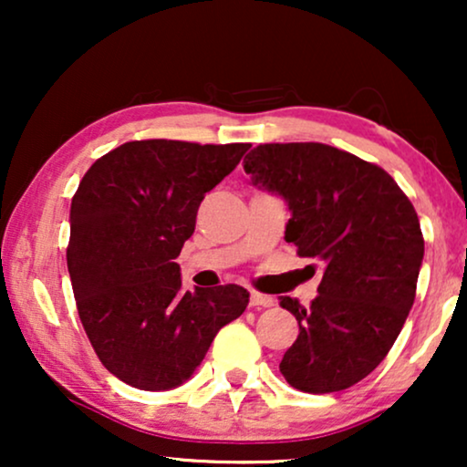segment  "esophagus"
Returning a JSON list of instances; mask_svg holds the SVG:
<instances>
[{
  "label": "esophagus",
  "instance_id": "1",
  "mask_svg": "<svg viewBox=\"0 0 467 467\" xmlns=\"http://www.w3.org/2000/svg\"><path fill=\"white\" fill-rule=\"evenodd\" d=\"M251 306H254V308H270V306H274V297L253 291L251 293Z\"/></svg>",
  "mask_w": 467,
  "mask_h": 467
}]
</instances>
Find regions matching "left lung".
I'll use <instances>...</instances> for the list:
<instances>
[{
  "instance_id": "8db88e82",
  "label": "left lung",
  "mask_w": 467,
  "mask_h": 467,
  "mask_svg": "<svg viewBox=\"0 0 467 467\" xmlns=\"http://www.w3.org/2000/svg\"><path fill=\"white\" fill-rule=\"evenodd\" d=\"M244 170L286 202L285 240L299 257L325 264L308 308L280 297L299 323L280 372L306 393L353 387L385 359L414 304L425 253L414 206L379 165L321 142L259 144Z\"/></svg>"
}]
</instances>
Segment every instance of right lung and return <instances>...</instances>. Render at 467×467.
<instances>
[{
    "mask_svg": "<svg viewBox=\"0 0 467 467\" xmlns=\"http://www.w3.org/2000/svg\"><path fill=\"white\" fill-rule=\"evenodd\" d=\"M251 144L136 140L98 159L69 210L67 270L108 372L142 391L189 380L221 327L248 306L238 285L182 291L176 257L197 208Z\"/></svg>",
    "mask_w": 467,
    "mask_h": 467,
    "instance_id": "obj_1",
    "label": "right lung"
}]
</instances>
